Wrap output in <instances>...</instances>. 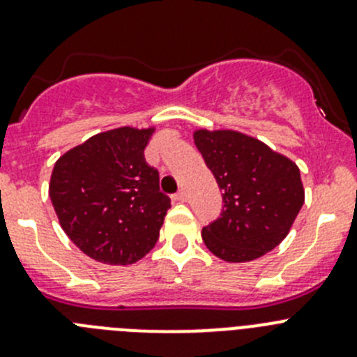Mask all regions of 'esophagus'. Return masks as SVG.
Segmentation results:
<instances>
[{"instance_id": "obj_1", "label": "esophagus", "mask_w": 357, "mask_h": 357, "mask_svg": "<svg viewBox=\"0 0 357 357\" xmlns=\"http://www.w3.org/2000/svg\"><path fill=\"white\" fill-rule=\"evenodd\" d=\"M173 200H175V202H185V200H188V193H185V191H178L176 195H173Z\"/></svg>"}]
</instances>
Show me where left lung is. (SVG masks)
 Here are the masks:
<instances>
[{"label": "left lung", "instance_id": "left-lung-1", "mask_svg": "<svg viewBox=\"0 0 357 357\" xmlns=\"http://www.w3.org/2000/svg\"><path fill=\"white\" fill-rule=\"evenodd\" d=\"M193 139L225 204L216 222L202 229L206 247L227 263H247L273 250L304 206L298 166L238 130L198 128Z\"/></svg>", "mask_w": 357, "mask_h": 357}]
</instances>
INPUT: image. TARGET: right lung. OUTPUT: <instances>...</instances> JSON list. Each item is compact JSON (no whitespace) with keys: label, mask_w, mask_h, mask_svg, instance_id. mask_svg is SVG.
Masks as SVG:
<instances>
[{"label":"right lung","mask_w":357,"mask_h":357,"mask_svg":"<svg viewBox=\"0 0 357 357\" xmlns=\"http://www.w3.org/2000/svg\"><path fill=\"white\" fill-rule=\"evenodd\" d=\"M155 127L100 132L59 157L50 198L68 238L105 264H132L155 247L172 207L144 160Z\"/></svg>","instance_id":"add662e5"}]
</instances>
